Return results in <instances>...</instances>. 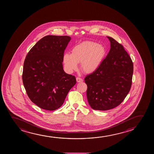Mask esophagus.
<instances>
[{
    "mask_svg": "<svg viewBox=\"0 0 154 154\" xmlns=\"http://www.w3.org/2000/svg\"><path fill=\"white\" fill-rule=\"evenodd\" d=\"M76 81L78 82V83H81V82H83V79L79 78V77H77L76 78Z\"/></svg>",
    "mask_w": 154,
    "mask_h": 154,
    "instance_id": "1",
    "label": "esophagus"
}]
</instances>
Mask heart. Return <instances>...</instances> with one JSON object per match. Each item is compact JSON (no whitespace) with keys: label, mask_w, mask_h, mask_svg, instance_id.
I'll return each mask as SVG.
<instances>
[{"label":"heart","mask_w":154,"mask_h":154,"mask_svg":"<svg viewBox=\"0 0 154 154\" xmlns=\"http://www.w3.org/2000/svg\"><path fill=\"white\" fill-rule=\"evenodd\" d=\"M104 47L92 41H85L75 45L71 54L66 53L63 56V63L68 72L78 68L80 63L81 70L86 74H91L98 69L105 57Z\"/></svg>","instance_id":"b5f03b06"}]
</instances>
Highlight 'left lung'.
I'll return each mask as SVG.
<instances>
[{
  "label": "left lung",
  "instance_id": "1",
  "mask_svg": "<svg viewBox=\"0 0 154 154\" xmlns=\"http://www.w3.org/2000/svg\"><path fill=\"white\" fill-rule=\"evenodd\" d=\"M110 50L96 71L86 76L87 100L93 109L106 111L122 102L132 84L133 63L122 45L107 36Z\"/></svg>",
  "mask_w": 154,
  "mask_h": 154
}]
</instances>
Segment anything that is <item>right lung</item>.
Instances as JSON below:
<instances>
[{
  "instance_id": "right-lung-1",
  "label": "right lung",
  "mask_w": 154,
  "mask_h": 154,
  "mask_svg": "<svg viewBox=\"0 0 154 154\" xmlns=\"http://www.w3.org/2000/svg\"><path fill=\"white\" fill-rule=\"evenodd\" d=\"M70 40L68 36H45L25 59L23 85L32 102L42 109L54 111L61 107L76 84L75 77L63 69V56Z\"/></svg>"
}]
</instances>
